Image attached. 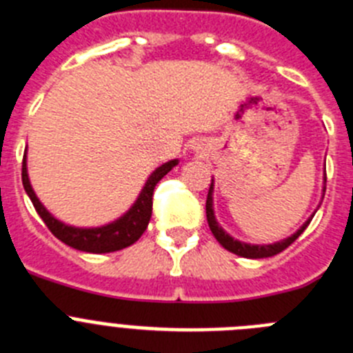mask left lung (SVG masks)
Here are the masks:
<instances>
[{"label":"left lung","instance_id":"left-lung-1","mask_svg":"<svg viewBox=\"0 0 353 353\" xmlns=\"http://www.w3.org/2000/svg\"><path fill=\"white\" fill-rule=\"evenodd\" d=\"M212 192H214V182L210 183V189H208V196H207L208 226H210L212 233H214V236L217 239V242H219L224 249H228L230 252H233V254H239V256H242V258H252V260H256V258H269V256H274V254H279V252L285 251L290 244H293V242L299 239V235L304 232L305 228H307V224L311 223V219H313V217H311V219H307L304 224H302L301 230H297V232L293 233L292 236H288V239L281 240V242H276V244H269V245L245 244V242H240V240H235L233 236L228 235L223 228L219 226V223L215 221L214 207H212ZM323 192H325V189H323Z\"/></svg>","mask_w":353,"mask_h":353}]
</instances>
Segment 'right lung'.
<instances>
[{"mask_svg":"<svg viewBox=\"0 0 353 353\" xmlns=\"http://www.w3.org/2000/svg\"><path fill=\"white\" fill-rule=\"evenodd\" d=\"M176 164H179V161L173 159V161L159 166L157 170L148 176L145 187H143V191L139 192L136 203L129 208V212L121 215L120 219L113 221V223H109L101 228L68 226V224L56 219L54 215L49 214V212L46 210V207L39 201V198H37V194L33 192V189H31L30 179H28L26 154H24L23 159V185L24 191L30 196L31 203L35 207L37 214L42 217L46 226L51 230V233L56 239H60L63 244L70 245V248L77 249V251L101 254V252H113L129 248V245H132L134 242L145 233L146 226H148L150 223V217H152V199H154L155 185H157L159 180H161L164 174L170 173Z\"/></svg>","mask_w":353,"mask_h":353,"instance_id":"right-lung-1","label":"right lung"}]
</instances>
